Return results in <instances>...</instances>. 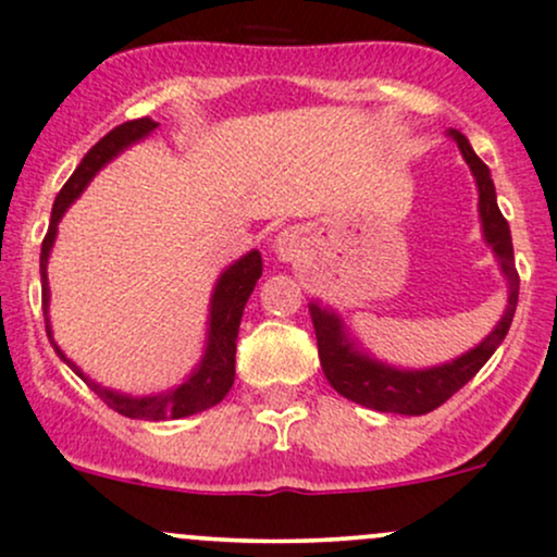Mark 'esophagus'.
Listing matches in <instances>:
<instances>
[{
    "label": "esophagus",
    "mask_w": 557,
    "mask_h": 557,
    "mask_svg": "<svg viewBox=\"0 0 557 557\" xmlns=\"http://www.w3.org/2000/svg\"><path fill=\"white\" fill-rule=\"evenodd\" d=\"M274 245H277L280 258H290V256H294L296 239H294V234L283 232V234H277V239H274Z\"/></svg>",
    "instance_id": "obj_1"
}]
</instances>
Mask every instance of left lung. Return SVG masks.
I'll return each instance as SVG.
<instances>
[{
    "instance_id": "8db88e82",
    "label": "left lung",
    "mask_w": 557,
    "mask_h": 557,
    "mask_svg": "<svg viewBox=\"0 0 557 557\" xmlns=\"http://www.w3.org/2000/svg\"><path fill=\"white\" fill-rule=\"evenodd\" d=\"M450 137L458 145L460 156L469 164L471 174L476 180V190H480V221L485 243L493 247L502 267L504 277H507L509 299L507 310L496 329L474 347V350L463 352L455 361L442 363V367L431 369H396L387 363L369 358L367 352L352 347V339H347L345 323L336 312L323 310L320 305H310L314 336H318V356L320 367H323L325 380L334 387L339 396L350 398V401L363 404L377 412H396V414H425L431 409L442 407L453 393L469 383L476 372L487 363V358L496 352L507 336L509 325H512L515 307H518L520 294V277L515 269V250H512V234H509L507 218L502 215L496 205V188H493L491 170L482 164L480 156L471 150L469 139L450 128Z\"/></svg>"
}]
</instances>
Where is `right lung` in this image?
<instances>
[{"label": "right lung", "instance_id": "1", "mask_svg": "<svg viewBox=\"0 0 557 557\" xmlns=\"http://www.w3.org/2000/svg\"><path fill=\"white\" fill-rule=\"evenodd\" d=\"M159 126L150 117H137V121H126L121 126H115L112 132H107L86 156H83L81 166L72 172V177L66 180L64 188L59 190L53 201V212H50V226L48 234L42 239V252H39V272H42V310H45V331H48V339L53 342L50 334V318H48V301H50V288H48V256L50 247L55 243V228L59 221L64 218V212L70 210L72 201L83 194L91 177L102 170L104 164H110L121 150H126L128 145L139 143V139L148 137L153 128ZM261 252L250 250L247 256L234 261L226 272L218 277L215 290H212L210 299V329H207V347L205 356H201L199 367L190 372V377L185 383L166 393H156V396H126V393H115L110 387L97 385L94 380H88L64 352L59 350V345L53 342L55 352L86 380L88 387L97 393L99 398L110 409H115L123 418L134 420H174V418H188V414L205 412V409L215 407L218 401L226 398V393L234 385V358H237V334H239V320H243L245 305L250 299L252 288H256L258 277H261Z\"/></svg>", "mask_w": 557, "mask_h": 557}]
</instances>
